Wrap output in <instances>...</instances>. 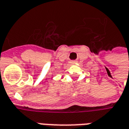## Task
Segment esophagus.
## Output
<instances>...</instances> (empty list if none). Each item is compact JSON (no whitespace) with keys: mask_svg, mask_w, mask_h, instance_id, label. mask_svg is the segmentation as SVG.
Wrapping results in <instances>:
<instances>
[{"mask_svg":"<svg viewBox=\"0 0 129 129\" xmlns=\"http://www.w3.org/2000/svg\"><path fill=\"white\" fill-rule=\"evenodd\" d=\"M76 62H77V61L76 60H71L69 62V63L71 64H75Z\"/></svg>","mask_w":129,"mask_h":129,"instance_id":"esophagus-1","label":"esophagus"}]
</instances>
